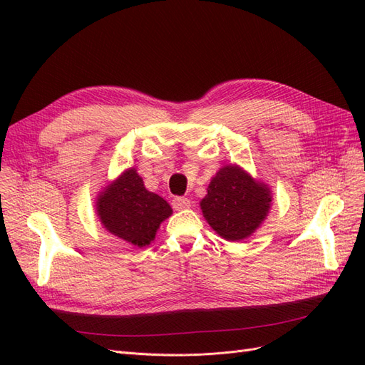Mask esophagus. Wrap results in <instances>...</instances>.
Returning <instances> with one entry per match:
<instances>
[{
  "mask_svg": "<svg viewBox=\"0 0 365 365\" xmlns=\"http://www.w3.org/2000/svg\"><path fill=\"white\" fill-rule=\"evenodd\" d=\"M190 200L189 197H184V196H176V197H173V201H172V205H173V208L175 210H185V208H189L190 207Z\"/></svg>",
  "mask_w": 365,
  "mask_h": 365,
  "instance_id": "esophagus-1",
  "label": "esophagus"
}]
</instances>
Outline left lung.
<instances>
[{
  "mask_svg": "<svg viewBox=\"0 0 365 365\" xmlns=\"http://www.w3.org/2000/svg\"><path fill=\"white\" fill-rule=\"evenodd\" d=\"M271 190L239 165H224L213 176L201 210L216 233L230 242L250 237L268 216Z\"/></svg>",
  "mask_w": 365,
  "mask_h": 365,
  "instance_id": "left-lung-1",
  "label": "left lung"
}]
</instances>
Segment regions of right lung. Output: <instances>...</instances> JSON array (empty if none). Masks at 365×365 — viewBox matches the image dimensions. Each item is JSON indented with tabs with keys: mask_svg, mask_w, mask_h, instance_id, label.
<instances>
[{
	"mask_svg": "<svg viewBox=\"0 0 365 365\" xmlns=\"http://www.w3.org/2000/svg\"><path fill=\"white\" fill-rule=\"evenodd\" d=\"M96 212L109 233L143 248L155 239L172 208L161 196L149 192L137 170L130 168L97 196Z\"/></svg>",
	"mask_w": 365,
	"mask_h": 365,
	"instance_id": "add662e5",
	"label": "right lung"
}]
</instances>
